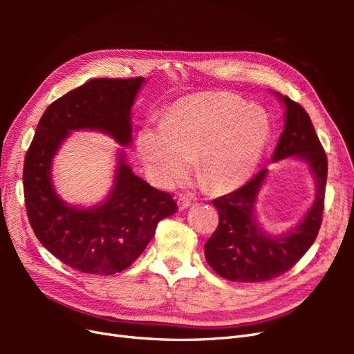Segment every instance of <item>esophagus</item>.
<instances>
[{
    "mask_svg": "<svg viewBox=\"0 0 354 354\" xmlns=\"http://www.w3.org/2000/svg\"><path fill=\"white\" fill-rule=\"evenodd\" d=\"M190 203H192V199H190V198H187V196H180V198L177 199V205H178V208H180V209H186V208H189V207H190Z\"/></svg>",
    "mask_w": 354,
    "mask_h": 354,
    "instance_id": "1",
    "label": "esophagus"
}]
</instances>
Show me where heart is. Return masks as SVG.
Listing matches in <instances>:
<instances>
[{
	"instance_id": "heart-1",
	"label": "heart",
	"mask_w": 354,
	"mask_h": 354,
	"mask_svg": "<svg viewBox=\"0 0 354 354\" xmlns=\"http://www.w3.org/2000/svg\"><path fill=\"white\" fill-rule=\"evenodd\" d=\"M272 137L269 116L227 91H202L177 100L162 124L146 125L137 149L162 186L195 176L212 194L242 186L254 174Z\"/></svg>"
}]
</instances>
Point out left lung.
Returning <instances> with one entry per match:
<instances>
[{
    "instance_id": "obj_1",
    "label": "left lung",
    "mask_w": 354,
    "mask_h": 354,
    "mask_svg": "<svg viewBox=\"0 0 354 354\" xmlns=\"http://www.w3.org/2000/svg\"><path fill=\"white\" fill-rule=\"evenodd\" d=\"M276 95L286 112L272 160L289 156L304 160L315 177L316 196L303 220L282 234L266 233L255 220L257 196L269 169H261L238 190L212 201L220 221L205 243V259L214 272L233 282H264L283 274L313 245L322 223L326 153L303 106L279 93Z\"/></svg>"
}]
</instances>
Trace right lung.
Listing matches in <instances>:
<instances>
[{
	"instance_id": "obj_1",
	"label": "right lung",
	"mask_w": 354,
	"mask_h": 354,
	"mask_svg": "<svg viewBox=\"0 0 354 354\" xmlns=\"http://www.w3.org/2000/svg\"><path fill=\"white\" fill-rule=\"evenodd\" d=\"M143 82V77L95 78L62 95L42 113L26 152L24 192L32 230L56 259L82 273L125 270L151 242L158 223L177 211L173 196L133 173L124 151H118L112 190L97 205H69L53 186V158L71 131H102L130 146L131 106Z\"/></svg>"
}]
</instances>
